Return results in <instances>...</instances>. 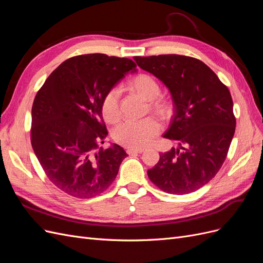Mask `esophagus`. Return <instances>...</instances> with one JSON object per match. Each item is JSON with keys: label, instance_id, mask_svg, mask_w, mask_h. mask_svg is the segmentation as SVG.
Returning a JSON list of instances; mask_svg holds the SVG:
<instances>
[{"label": "esophagus", "instance_id": "1", "mask_svg": "<svg viewBox=\"0 0 263 263\" xmlns=\"http://www.w3.org/2000/svg\"><path fill=\"white\" fill-rule=\"evenodd\" d=\"M126 151H127V154L133 156V155H138V154L144 153V149H132V148H128Z\"/></svg>", "mask_w": 263, "mask_h": 263}]
</instances>
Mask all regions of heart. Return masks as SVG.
Here are the masks:
<instances>
[{
    "instance_id": "1",
    "label": "heart",
    "mask_w": 263,
    "mask_h": 263,
    "mask_svg": "<svg viewBox=\"0 0 263 263\" xmlns=\"http://www.w3.org/2000/svg\"><path fill=\"white\" fill-rule=\"evenodd\" d=\"M133 90L140 94L147 101H154L160 95V86L155 79L148 74H139L129 82ZM121 89L118 86L110 87L103 95L101 101V112L107 123H115L121 117L119 108ZM158 112H164L166 105L163 102L156 101L153 104ZM161 130V124L155 117L144 119H127L118 124L113 129V138L117 144L132 149H142L149 146Z\"/></svg>"
}]
</instances>
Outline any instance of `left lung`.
Segmentation results:
<instances>
[{
  "label": "left lung",
  "mask_w": 263,
  "mask_h": 263,
  "mask_svg": "<svg viewBox=\"0 0 263 263\" xmlns=\"http://www.w3.org/2000/svg\"><path fill=\"white\" fill-rule=\"evenodd\" d=\"M134 59L169 89L174 114L163 137L179 141V148L160 155L148 177L169 194L194 192L216 176L227 157L236 128L232 95L198 59L180 54Z\"/></svg>",
  "instance_id": "obj_1"
}]
</instances>
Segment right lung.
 <instances>
[{
    "label": "right lung",
    "instance_id": "add662e5",
    "mask_svg": "<svg viewBox=\"0 0 263 263\" xmlns=\"http://www.w3.org/2000/svg\"><path fill=\"white\" fill-rule=\"evenodd\" d=\"M136 71L132 59L104 53L69 58L53 70L31 108V147L46 176L79 198L101 194L127 157L116 144L107 149L101 101L107 90Z\"/></svg>",
    "mask_w": 263,
    "mask_h": 263
}]
</instances>
